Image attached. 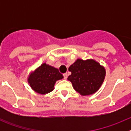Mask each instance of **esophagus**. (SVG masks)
<instances>
[{
	"mask_svg": "<svg viewBox=\"0 0 131 131\" xmlns=\"http://www.w3.org/2000/svg\"><path fill=\"white\" fill-rule=\"evenodd\" d=\"M67 77H68V74L67 73L63 74V78H64V79H66Z\"/></svg>",
	"mask_w": 131,
	"mask_h": 131,
	"instance_id": "1",
	"label": "esophagus"
}]
</instances>
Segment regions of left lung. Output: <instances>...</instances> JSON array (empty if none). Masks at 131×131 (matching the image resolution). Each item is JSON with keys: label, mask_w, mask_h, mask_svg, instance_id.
<instances>
[{"label": "left lung", "mask_w": 131, "mask_h": 131, "mask_svg": "<svg viewBox=\"0 0 131 131\" xmlns=\"http://www.w3.org/2000/svg\"><path fill=\"white\" fill-rule=\"evenodd\" d=\"M71 74L68 80L75 91L82 96L95 93L102 86L106 77V69L93 59L78 58L69 68Z\"/></svg>", "instance_id": "8db88e82"}]
</instances>
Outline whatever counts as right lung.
<instances>
[{
  "label": "right lung",
  "mask_w": 131,
  "mask_h": 131,
  "mask_svg": "<svg viewBox=\"0 0 131 131\" xmlns=\"http://www.w3.org/2000/svg\"><path fill=\"white\" fill-rule=\"evenodd\" d=\"M63 78L57 68L43 63L29 74L27 82L35 92L46 94L54 90L56 82Z\"/></svg>",
  "instance_id": "right-lung-1"
}]
</instances>
